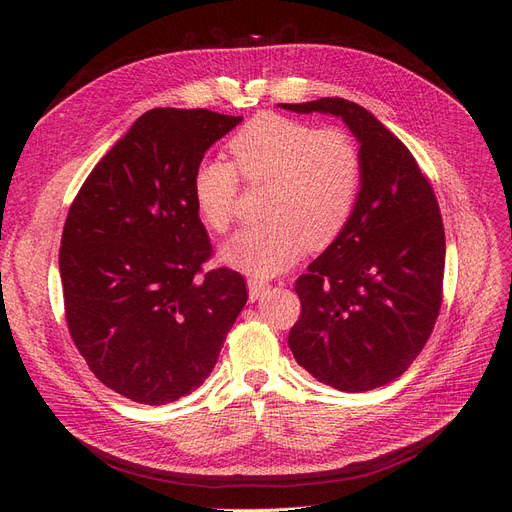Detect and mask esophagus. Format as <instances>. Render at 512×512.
<instances>
[{
    "label": "esophagus",
    "instance_id": "1",
    "mask_svg": "<svg viewBox=\"0 0 512 512\" xmlns=\"http://www.w3.org/2000/svg\"><path fill=\"white\" fill-rule=\"evenodd\" d=\"M247 290H250V301L254 303L269 290V284L262 282V280H256V277H250V280H247Z\"/></svg>",
    "mask_w": 512,
    "mask_h": 512
}]
</instances>
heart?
Segmentation results:
<instances>
[{"instance_id": "1", "label": "heart", "mask_w": 512, "mask_h": 512, "mask_svg": "<svg viewBox=\"0 0 512 512\" xmlns=\"http://www.w3.org/2000/svg\"><path fill=\"white\" fill-rule=\"evenodd\" d=\"M226 162L205 160L192 175L198 218L224 232L235 215L239 179L267 183L265 222L243 226L222 247L220 260L256 277L286 271L305 250H324L346 230L359 203L363 156L337 128L262 113L230 138Z\"/></svg>"}]
</instances>
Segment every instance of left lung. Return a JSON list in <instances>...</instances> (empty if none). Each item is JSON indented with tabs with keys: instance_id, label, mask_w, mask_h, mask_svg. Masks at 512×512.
<instances>
[{
	"instance_id": "left-lung-1",
	"label": "left lung",
	"mask_w": 512,
	"mask_h": 512,
	"mask_svg": "<svg viewBox=\"0 0 512 512\" xmlns=\"http://www.w3.org/2000/svg\"><path fill=\"white\" fill-rule=\"evenodd\" d=\"M342 119L363 156L359 203L346 230L294 290V359L318 382L365 393L399 378L427 344L442 305L444 226L436 194L408 147L344 98L280 104Z\"/></svg>"
}]
</instances>
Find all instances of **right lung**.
Here are the masks:
<instances>
[{
  "label": "right lung",
  "mask_w": 512,
  "mask_h": 512,
  "mask_svg": "<svg viewBox=\"0 0 512 512\" xmlns=\"http://www.w3.org/2000/svg\"><path fill=\"white\" fill-rule=\"evenodd\" d=\"M243 117L153 108L91 170L59 250L68 329L96 378L136 404L190 395L218 363L247 303L211 256L192 200L205 151Z\"/></svg>",
  "instance_id": "1"
}]
</instances>
